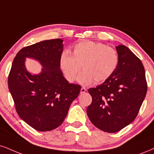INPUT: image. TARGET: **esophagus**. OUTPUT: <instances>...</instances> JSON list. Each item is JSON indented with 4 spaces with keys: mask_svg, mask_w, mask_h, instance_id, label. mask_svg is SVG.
Here are the masks:
<instances>
[{
    "mask_svg": "<svg viewBox=\"0 0 154 154\" xmlns=\"http://www.w3.org/2000/svg\"><path fill=\"white\" fill-rule=\"evenodd\" d=\"M86 91V89L84 87H82V88H81V94H83Z\"/></svg>",
    "mask_w": 154,
    "mask_h": 154,
    "instance_id": "1",
    "label": "esophagus"
}]
</instances>
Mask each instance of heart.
<instances>
[{"label": "heart", "instance_id": "obj_1", "mask_svg": "<svg viewBox=\"0 0 154 154\" xmlns=\"http://www.w3.org/2000/svg\"><path fill=\"white\" fill-rule=\"evenodd\" d=\"M119 55L116 49L103 43L85 41L73 46L72 54L64 51L60 57V67L69 82L75 80L83 86L94 81L100 83L108 80L117 70Z\"/></svg>", "mask_w": 154, "mask_h": 154}]
</instances>
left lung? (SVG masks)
Listing matches in <instances>:
<instances>
[{
    "label": "left lung",
    "instance_id": "obj_1",
    "mask_svg": "<svg viewBox=\"0 0 154 154\" xmlns=\"http://www.w3.org/2000/svg\"><path fill=\"white\" fill-rule=\"evenodd\" d=\"M116 48L119 55L117 70L102 84L88 90L92 102L87 115L95 126L108 133L119 131L136 119L147 92L141 60L125 45Z\"/></svg>",
    "mask_w": 154,
    "mask_h": 154
}]
</instances>
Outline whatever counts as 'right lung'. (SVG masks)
Listing matches in <instances>:
<instances>
[{"label": "right lung", "instance_id": "right-lung-1", "mask_svg": "<svg viewBox=\"0 0 154 154\" xmlns=\"http://www.w3.org/2000/svg\"><path fill=\"white\" fill-rule=\"evenodd\" d=\"M63 40L51 39L24 47L16 54L8 75V88L22 120L39 131L55 129L63 122L81 86L69 83L60 68ZM26 57L43 68L33 75L25 68Z\"/></svg>", "mask_w": 154, "mask_h": 154}]
</instances>
